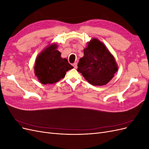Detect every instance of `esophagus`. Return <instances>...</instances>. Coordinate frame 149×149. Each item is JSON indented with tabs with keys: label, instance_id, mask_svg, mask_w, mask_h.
<instances>
[{
	"label": "esophagus",
	"instance_id": "34e87169",
	"mask_svg": "<svg viewBox=\"0 0 149 149\" xmlns=\"http://www.w3.org/2000/svg\"><path fill=\"white\" fill-rule=\"evenodd\" d=\"M73 67L74 68H77V63H74L73 64Z\"/></svg>",
	"mask_w": 149,
	"mask_h": 149
}]
</instances>
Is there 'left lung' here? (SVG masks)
I'll use <instances>...</instances> for the list:
<instances>
[{"mask_svg":"<svg viewBox=\"0 0 149 149\" xmlns=\"http://www.w3.org/2000/svg\"><path fill=\"white\" fill-rule=\"evenodd\" d=\"M84 55L79 61L77 71L84 79L94 86L109 83L118 68L114 56L104 45L93 38L84 49Z\"/></svg>","mask_w":149,"mask_h":149,"instance_id":"left-lung-1","label":"left lung"}]
</instances>
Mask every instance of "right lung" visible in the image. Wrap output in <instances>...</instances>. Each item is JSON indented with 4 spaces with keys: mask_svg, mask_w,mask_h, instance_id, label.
I'll list each match as a JSON object with an SVG mask.
<instances>
[{
    "mask_svg": "<svg viewBox=\"0 0 149 149\" xmlns=\"http://www.w3.org/2000/svg\"><path fill=\"white\" fill-rule=\"evenodd\" d=\"M57 45L53 44L40 54L36 59L35 74L43 84H53L63 78L66 72L73 68L66 58H62Z\"/></svg>",
    "mask_w": 149,
    "mask_h": 149,
    "instance_id": "add662e5",
    "label": "right lung"
}]
</instances>
